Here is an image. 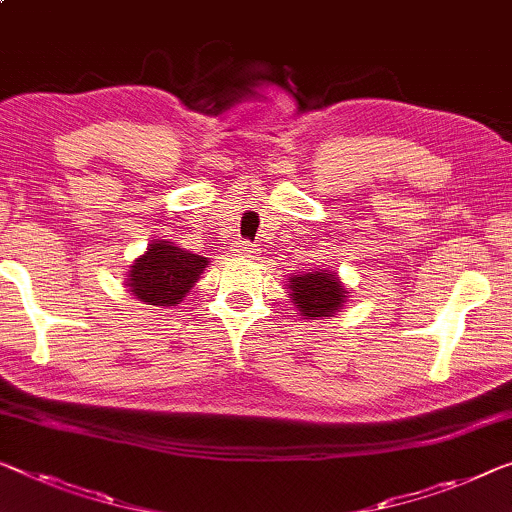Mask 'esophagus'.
I'll use <instances>...</instances> for the list:
<instances>
[{
    "instance_id": "obj_1",
    "label": "esophagus",
    "mask_w": 512,
    "mask_h": 512,
    "mask_svg": "<svg viewBox=\"0 0 512 512\" xmlns=\"http://www.w3.org/2000/svg\"><path fill=\"white\" fill-rule=\"evenodd\" d=\"M234 253L239 257H255L257 246H255V243H250V241H239L234 246Z\"/></svg>"
}]
</instances>
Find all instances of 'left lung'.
I'll list each match as a JSON object with an SVG mask.
<instances>
[{"mask_svg": "<svg viewBox=\"0 0 512 512\" xmlns=\"http://www.w3.org/2000/svg\"><path fill=\"white\" fill-rule=\"evenodd\" d=\"M289 296L305 319L331 317L342 308L347 292L333 273H299L289 278Z\"/></svg>", "mask_w": 512, "mask_h": 512, "instance_id": "left-lung-1", "label": "left lung"}]
</instances>
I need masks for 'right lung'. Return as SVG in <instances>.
Masks as SVG:
<instances>
[{"label": "right lung", "instance_id": "obj_1", "mask_svg": "<svg viewBox=\"0 0 512 512\" xmlns=\"http://www.w3.org/2000/svg\"><path fill=\"white\" fill-rule=\"evenodd\" d=\"M204 269L207 257L188 253L170 241H156L140 259H135L128 287L133 296L149 305H174L195 285Z\"/></svg>", "mask_w": 512, "mask_h": 512}]
</instances>
